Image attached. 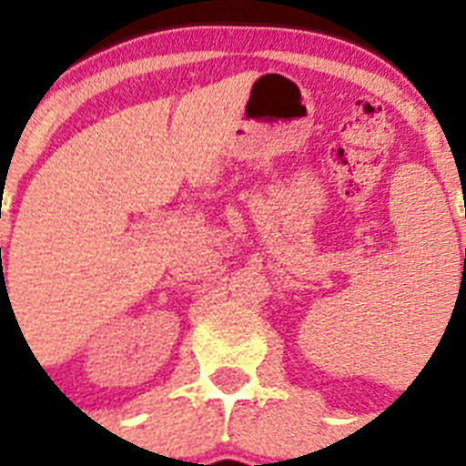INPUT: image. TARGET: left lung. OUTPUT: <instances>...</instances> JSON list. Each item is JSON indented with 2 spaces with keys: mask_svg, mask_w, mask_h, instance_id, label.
<instances>
[{
  "mask_svg": "<svg viewBox=\"0 0 466 466\" xmlns=\"http://www.w3.org/2000/svg\"><path fill=\"white\" fill-rule=\"evenodd\" d=\"M464 258H466V255H464Z\"/></svg>",
  "mask_w": 466,
  "mask_h": 466,
  "instance_id": "8db88e82",
  "label": "left lung"
}]
</instances>
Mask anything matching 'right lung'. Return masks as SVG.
I'll use <instances>...</instances> for the list:
<instances>
[{
  "instance_id": "obj_1",
  "label": "right lung",
  "mask_w": 466,
  "mask_h": 466,
  "mask_svg": "<svg viewBox=\"0 0 466 466\" xmlns=\"http://www.w3.org/2000/svg\"><path fill=\"white\" fill-rule=\"evenodd\" d=\"M2 271H4V269H2Z\"/></svg>"
}]
</instances>
